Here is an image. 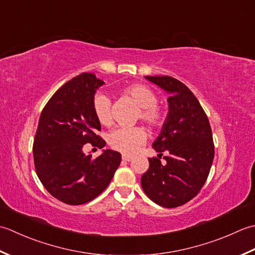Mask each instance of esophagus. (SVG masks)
<instances>
[{"label": "esophagus", "instance_id": "esophagus-1", "mask_svg": "<svg viewBox=\"0 0 255 255\" xmlns=\"http://www.w3.org/2000/svg\"><path fill=\"white\" fill-rule=\"evenodd\" d=\"M122 159L126 160V162H131L133 159L132 156H128V155H122Z\"/></svg>", "mask_w": 255, "mask_h": 255}]
</instances>
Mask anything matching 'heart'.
<instances>
[{
	"label": "heart",
	"mask_w": 255,
	"mask_h": 255,
	"mask_svg": "<svg viewBox=\"0 0 255 255\" xmlns=\"http://www.w3.org/2000/svg\"><path fill=\"white\" fill-rule=\"evenodd\" d=\"M123 95L131 97L139 107L137 118L152 128H160L166 121V114L157 105L158 96L152 88L143 84H132L123 89ZM93 113L102 126L112 123L111 101L105 93H98L92 101ZM147 138L146 131L141 127L118 128L109 134L110 146L126 155H133L141 148Z\"/></svg>",
	"instance_id": "obj_1"
}]
</instances>
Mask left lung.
I'll use <instances>...</instances> for the list:
<instances>
[{
	"instance_id": "8db88e82",
	"label": "left lung",
	"mask_w": 255,
	"mask_h": 255,
	"mask_svg": "<svg viewBox=\"0 0 255 255\" xmlns=\"http://www.w3.org/2000/svg\"><path fill=\"white\" fill-rule=\"evenodd\" d=\"M169 93L168 116L153 143L158 157L148 158L149 167L141 178L144 193L165 208L185 205L199 193L209 175L215 145L209 120L194 93L169 76H146ZM163 151V165L159 158Z\"/></svg>"
}]
</instances>
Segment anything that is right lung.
Returning a JSON list of instances; mask_svg holds the SVG:
<instances>
[{
  "label": "right lung",
  "mask_w": 255,
  "mask_h": 255,
  "mask_svg": "<svg viewBox=\"0 0 255 255\" xmlns=\"http://www.w3.org/2000/svg\"><path fill=\"white\" fill-rule=\"evenodd\" d=\"M105 82L84 72L67 81L40 113L33 144L36 174L48 193L67 205L89 202L110 184L121 154L106 149L92 158L84 145L102 148L100 122L93 113L96 90Z\"/></svg>",
  "instance_id": "right-lung-1"
}]
</instances>
